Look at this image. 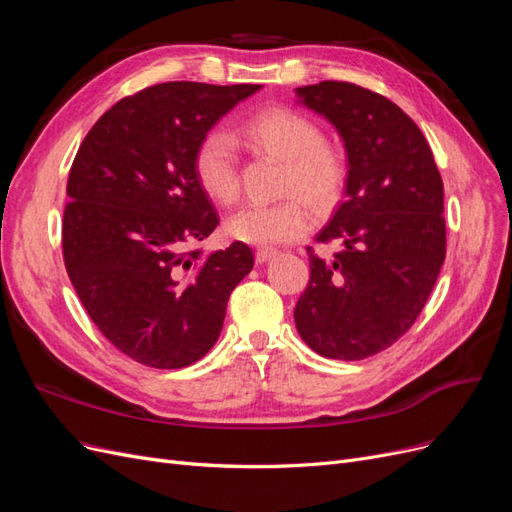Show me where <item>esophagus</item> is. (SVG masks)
<instances>
[{"label":"esophagus","instance_id":"34e87169","mask_svg":"<svg viewBox=\"0 0 512 512\" xmlns=\"http://www.w3.org/2000/svg\"><path fill=\"white\" fill-rule=\"evenodd\" d=\"M273 256H277V250H271V247H260V250H256V262H267L271 260Z\"/></svg>","mask_w":512,"mask_h":512}]
</instances>
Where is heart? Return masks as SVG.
<instances>
[{
	"mask_svg": "<svg viewBox=\"0 0 512 512\" xmlns=\"http://www.w3.org/2000/svg\"><path fill=\"white\" fill-rule=\"evenodd\" d=\"M239 134L247 145L284 160L282 192H297L316 209L329 207L342 192L348 175L344 153L322 141L318 126L307 117L290 108H267L247 119ZM194 168L200 185L215 203H235L239 173L235 145L228 134L209 132L196 149ZM307 226V209L298 196L290 194L271 205L241 207L228 218L226 232L247 245L273 247L297 239Z\"/></svg>",
	"mask_w": 512,
	"mask_h": 512,
	"instance_id": "1",
	"label": "heart"
}]
</instances>
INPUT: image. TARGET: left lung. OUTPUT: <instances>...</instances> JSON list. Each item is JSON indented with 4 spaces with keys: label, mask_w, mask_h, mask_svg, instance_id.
Returning <instances> with one entry per match:
<instances>
[{
    "label": "left lung",
    "mask_w": 512,
    "mask_h": 512,
    "mask_svg": "<svg viewBox=\"0 0 512 512\" xmlns=\"http://www.w3.org/2000/svg\"><path fill=\"white\" fill-rule=\"evenodd\" d=\"M342 136L344 203L318 241L344 245L333 260L307 247L309 284L294 322L314 352L359 361L393 346L421 314L446 256L444 185L416 123L397 104L342 81L294 89Z\"/></svg>",
    "instance_id": "obj_1"
}]
</instances>
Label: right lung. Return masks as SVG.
Wrapping results in <instances>:
<instances>
[{"label":"right lung","mask_w":512,"mask_h":512,"mask_svg":"<svg viewBox=\"0 0 512 512\" xmlns=\"http://www.w3.org/2000/svg\"><path fill=\"white\" fill-rule=\"evenodd\" d=\"M260 85L175 81L119 100L89 130L68 177L61 243L89 318L136 363L179 369L218 342L250 247L190 250L220 224L194 168L200 141Z\"/></svg>","instance_id":"add662e5"}]
</instances>
